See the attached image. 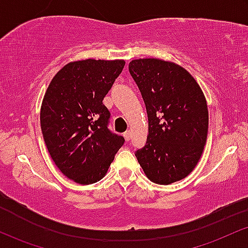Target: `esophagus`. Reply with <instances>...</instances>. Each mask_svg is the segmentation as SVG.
<instances>
[{
  "instance_id": "34e87169",
  "label": "esophagus",
  "mask_w": 248,
  "mask_h": 248,
  "mask_svg": "<svg viewBox=\"0 0 248 248\" xmlns=\"http://www.w3.org/2000/svg\"><path fill=\"white\" fill-rule=\"evenodd\" d=\"M123 137H124V138H125V140H127V141H129L130 139H131V131H130V130L125 131V132L123 133Z\"/></svg>"
}]
</instances>
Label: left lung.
Listing matches in <instances>:
<instances>
[{"instance_id": "8db88e82", "label": "left lung", "mask_w": 248, "mask_h": 248, "mask_svg": "<svg viewBox=\"0 0 248 248\" xmlns=\"http://www.w3.org/2000/svg\"><path fill=\"white\" fill-rule=\"evenodd\" d=\"M129 72L138 86L148 118L146 145L136 158L148 179L158 185L185 179L202 155L209 113L195 78L176 63L137 59Z\"/></svg>"}]
</instances>
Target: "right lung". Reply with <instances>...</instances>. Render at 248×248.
Wrapping results in <instances>:
<instances>
[{
    "mask_svg": "<svg viewBox=\"0 0 248 248\" xmlns=\"http://www.w3.org/2000/svg\"><path fill=\"white\" fill-rule=\"evenodd\" d=\"M124 60L74 61L57 73L44 96L40 126L49 155L63 175L80 185L106 175L124 138L109 129L103 98Z\"/></svg>",
    "mask_w": 248,
    "mask_h": 248,
    "instance_id": "add662e5",
    "label": "right lung"
}]
</instances>
